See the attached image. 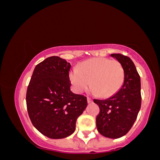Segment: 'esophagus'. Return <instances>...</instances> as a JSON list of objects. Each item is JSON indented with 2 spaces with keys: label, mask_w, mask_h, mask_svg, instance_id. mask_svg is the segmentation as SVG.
I'll use <instances>...</instances> for the list:
<instances>
[{
  "label": "esophagus",
  "mask_w": 160,
  "mask_h": 160,
  "mask_svg": "<svg viewBox=\"0 0 160 160\" xmlns=\"http://www.w3.org/2000/svg\"><path fill=\"white\" fill-rule=\"evenodd\" d=\"M87 102L88 103H91V102H92V99L89 98V97H87Z\"/></svg>",
  "instance_id": "34e87169"
}]
</instances>
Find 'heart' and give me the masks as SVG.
<instances>
[{
    "instance_id": "b5f03b06",
    "label": "heart",
    "mask_w": 160,
    "mask_h": 160,
    "mask_svg": "<svg viewBox=\"0 0 160 160\" xmlns=\"http://www.w3.org/2000/svg\"><path fill=\"white\" fill-rule=\"evenodd\" d=\"M125 71L122 64L108 58L86 60L73 68L70 80L73 89L81 93L91 86L100 96L109 97L120 89L124 82Z\"/></svg>"
}]
</instances>
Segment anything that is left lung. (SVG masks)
<instances>
[{
  "instance_id": "obj_1",
  "label": "left lung",
  "mask_w": 160,
  "mask_h": 160,
  "mask_svg": "<svg viewBox=\"0 0 160 160\" xmlns=\"http://www.w3.org/2000/svg\"><path fill=\"white\" fill-rule=\"evenodd\" d=\"M125 71L124 82L114 95L105 100L94 99L100 112L96 117L98 132L110 138H119L131 129L141 105V80L129 57L113 53Z\"/></svg>"
}]
</instances>
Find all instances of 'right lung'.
I'll list each match as a JSON object with an SVG mask.
<instances>
[{
  "mask_svg": "<svg viewBox=\"0 0 160 160\" xmlns=\"http://www.w3.org/2000/svg\"><path fill=\"white\" fill-rule=\"evenodd\" d=\"M71 64L51 56L37 65L26 93L33 126L49 138H64L75 131L76 121L87 106L86 97L71 90Z\"/></svg>",
  "mask_w": 160,
  "mask_h": 160,
  "instance_id": "obj_1",
  "label": "right lung"
}]
</instances>
